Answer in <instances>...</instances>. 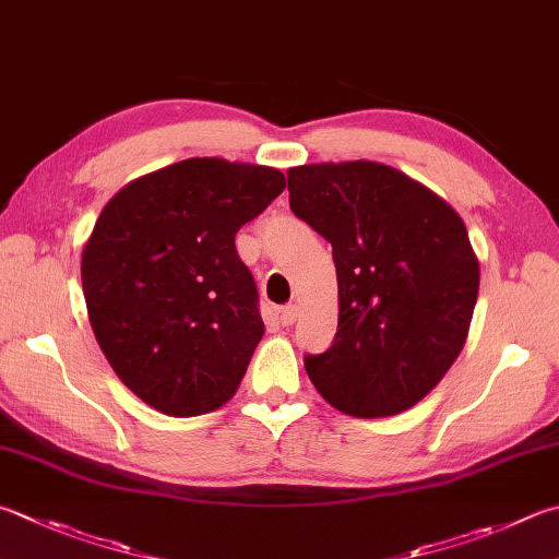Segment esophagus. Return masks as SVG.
<instances>
[{"label": "esophagus", "mask_w": 559, "mask_h": 559, "mask_svg": "<svg viewBox=\"0 0 559 559\" xmlns=\"http://www.w3.org/2000/svg\"><path fill=\"white\" fill-rule=\"evenodd\" d=\"M297 316H299L297 304H289V307H284V309L280 311V323H282V325H292L294 321H297Z\"/></svg>", "instance_id": "34e87169"}]
</instances>
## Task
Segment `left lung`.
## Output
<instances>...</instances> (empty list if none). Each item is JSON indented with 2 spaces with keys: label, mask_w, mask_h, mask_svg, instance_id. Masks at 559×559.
Instances as JSON below:
<instances>
[{
  "label": "left lung",
  "mask_w": 559,
  "mask_h": 559,
  "mask_svg": "<svg viewBox=\"0 0 559 559\" xmlns=\"http://www.w3.org/2000/svg\"><path fill=\"white\" fill-rule=\"evenodd\" d=\"M289 206L333 246L338 331L307 374L355 418L418 404L457 360L479 292L465 221L408 175L372 160L289 167Z\"/></svg>",
  "instance_id": "obj_1"
}]
</instances>
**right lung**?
Listing matches in <instances>:
<instances>
[{"label": "right lung", "mask_w": 559, "mask_h": 559, "mask_svg": "<svg viewBox=\"0 0 559 559\" xmlns=\"http://www.w3.org/2000/svg\"><path fill=\"white\" fill-rule=\"evenodd\" d=\"M284 187L275 167L189 157L102 209L82 250L94 338L160 414L202 416L236 394L265 333L236 234Z\"/></svg>", "instance_id": "right-lung-1"}]
</instances>
